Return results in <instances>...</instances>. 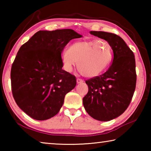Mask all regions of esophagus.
Masks as SVG:
<instances>
[{
	"label": "esophagus",
	"instance_id": "1",
	"mask_svg": "<svg viewBox=\"0 0 151 151\" xmlns=\"http://www.w3.org/2000/svg\"><path fill=\"white\" fill-rule=\"evenodd\" d=\"M83 82H84V81L83 80V79H81V78H77V79H76V83H77L78 84L83 83Z\"/></svg>",
	"mask_w": 151,
	"mask_h": 151
}]
</instances>
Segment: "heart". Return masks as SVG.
Here are the masks:
<instances>
[{
    "mask_svg": "<svg viewBox=\"0 0 151 151\" xmlns=\"http://www.w3.org/2000/svg\"><path fill=\"white\" fill-rule=\"evenodd\" d=\"M113 57L111 45L105 40H83L71 45L61 54L64 67L70 72L78 63V70L88 78L100 75L111 65Z\"/></svg>",
    "mask_w": 151,
    "mask_h": 151,
    "instance_id": "b5f03b06",
    "label": "heart"
}]
</instances>
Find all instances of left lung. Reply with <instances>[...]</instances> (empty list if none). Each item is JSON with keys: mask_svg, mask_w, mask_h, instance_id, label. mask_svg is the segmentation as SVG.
Masks as SVG:
<instances>
[{"mask_svg": "<svg viewBox=\"0 0 151 151\" xmlns=\"http://www.w3.org/2000/svg\"><path fill=\"white\" fill-rule=\"evenodd\" d=\"M90 33L111 45L113 60L106 72L85 81L88 91L83 103L93 119L109 121L126 111L133 96L137 82L134 55L118 35L103 31Z\"/></svg>", "mask_w": 151, "mask_h": 151, "instance_id": "obj_1", "label": "left lung"}]
</instances>
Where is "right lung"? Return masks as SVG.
I'll use <instances>...</instances> for the list:
<instances>
[{"label": "right lung", "instance_id": "add662e5", "mask_svg": "<svg viewBox=\"0 0 151 151\" xmlns=\"http://www.w3.org/2000/svg\"><path fill=\"white\" fill-rule=\"evenodd\" d=\"M81 37L72 29L40 30L18 51L11 72L12 93L31 118L44 121L55 116L75 87V76L63 70L61 53L70 40Z\"/></svg>", "mask_w": 151, "mask_h": 151}]
</instances>
